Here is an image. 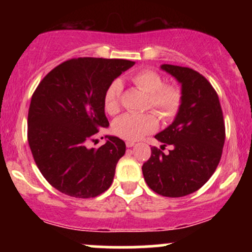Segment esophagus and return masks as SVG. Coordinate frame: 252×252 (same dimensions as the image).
<instances>
[{"label": "esophagus", "instance_id": "1", "mask_svg": "<svg viewBox=\"0 0 252 252\" xmlns=\"http://www.w3.org/2000/svg\"><path fill=\"white\" fill-rule=\"evenodd\" d=\"M126 147H128V148H131V147L135 146V142H132V141H126Z\"/></svg>", "mask_w": 252, "mask_h": 252}]
</instances>
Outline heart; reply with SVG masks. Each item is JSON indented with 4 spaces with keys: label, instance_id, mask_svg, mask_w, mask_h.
I'll return each instance as SVG.
<instances>
[{
    "label": "heart",
    "instance_id": "obj_1",
    "mask_svg": "<svg viewBox=\"0 0 252 252\" xmlns=\"http://www.w3.org/2000/svg\"><path fill=\"white\" fill-rule=\"evenodd\" d=\"M131 82L148 94L147 108H152L163 121L173 120L181 108V90L173 84H164L162 77L153 70H141L131 76ZM122 83L115 79L106 86L103 96L105 111L116 115L121 109ZM158 121L154 114H124L115 120L112 130L126 141H137L155 131Z\"/></svg>",
    "mask_w": 252,
    "mask_h": 252
}]
</instances>
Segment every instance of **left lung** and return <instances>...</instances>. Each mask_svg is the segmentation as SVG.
<instances>
[{"instance_id":"obj_1","label":"left lung","mask_w":252,"mask_h":252,"mask_svg":"<svg viewBox=\"0 0 252 252\" xmlns=\"http://www.w3.org/2000/svg\"><path fill=\"white\" fill-rule=\"evenodd\" d=\"M161 68L181 83L182 103L174 122L155 135L169 153L152 148L143 163L144 180L158 194L179 198L201 189L220 161L225 123L218 94L202 74L189 67L164 63Z\"/></svg>"}]
</instances>
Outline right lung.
I'll return each instance as SVG.
<instances>
[{
	"mask_svg": "<svg viewBox=\"0 0 252 252\" xmlns=\"http://www.w3.org/2000/svg\"><path fill=\"white\" fill-rule=\"evenodd\" d=\"M134 62L103 58L68 59L48 72L32 96L27 137L37 168L59 192L94 198L111 186L126 143L115 136L88 148L100 128L106 86Z\"/></svg>",
	"mask_w": 252,
	"mask_h": 252,
	"instance_id": "obj_1",
	"label": "right lung"
}]
</instances>
